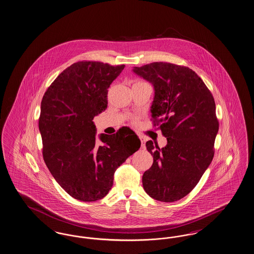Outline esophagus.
<instances>
[{
  "label": "esophagus",
  "instance_id": "esophagus-1",
  "mask_svg": "<svg viewBox=\"0 0 254 254\" xmlns=\"http://www.w3.org/2000/svg\"><path fill=\"white\" fill-rule=\"evenodd\" d=\"M140 139H141V142H142V147H144V142H145V140H144V138L142 137V136H140Z\"/></svg>",
  "mask_w": 254,
  "mask_h": 254
}]
</instances>
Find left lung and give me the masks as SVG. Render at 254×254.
I'll return each mask as SVG.
<instances>
[{"label": "left lung", "mask_w": 254, "mask_h": 254, "mask_svg": "<svg viewBox=\"0 0 254 254\" xmlns=\"http://www.w3.org/2000/svg\"><path fill=\"white\" fill-rule=\"evenodd\" d=\"M132 71L152 84L151 117L167 139L163 148L152 141L145 143L153 164L142 175L143 189L159 201L180 200L193 190L213 161L219 127L214 99L188 67L153 62Z\"/></svg>", "instance_id": "8db88e82"}]
</instances>
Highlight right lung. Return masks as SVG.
Segmentation results:
<instances>
[{"mask_svg": "<svg viewBox=\"0 0 254 254\" xmlns=\"http://www.w3.org/2000/svg\"><path fill=\"white\" fill-rule=\"evenodd\" d=\"M124 68L78 61L61 72L41 100L43 160L57 183L80 201L107 195L116 169L141 146L129 127L96 137L92 122L106 111L108 89Z\"/></svg>", "mask_w": 254, "mask_h": 254, "instance_id": "obj_1", "label": "right lung"}]
</instances>
